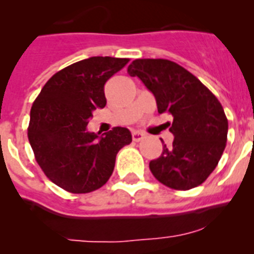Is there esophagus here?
<instances>
[{
  "mask_svg": "<svg viewBox=\"0 0 254 254\" xmlns=\"http://www.w3.org/2000/svg\"><path fill=\"white\" fill-rule=\"evenodd\" d=\"M143 137H145V134H143L142 132H140V131H133V132H132V138H133V141H136V142L141 141Z\"/></svg>",
  "mask_w": 254,
  "mask_h": 254,
  "instance_id": "1",
  "label": "esophagus"
}]
</instances>
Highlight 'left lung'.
I'll use <instances>...</instances> for the list:
<instances>
[{"instance_id":"1","label":"left lung","mask_w":254,"mask_h":254,"mask_svg":"<svg viewBox=\"0 0 254 254\" xmlns=\"http://www.w3.org/2000/svg\"><path fill=\"white\" fill-rule=\"evenodd\" d=\"M154 94L159 113H170L174 136L149 164L167 187L186 190L202 185L219 163L228 137V120L216 96L190 71L169 60H134L127 68Z\"/></svg>"}]
</instances>
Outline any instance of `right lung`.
Returning a JSON list of instances; mask_svg holds the SVG:
<instances>
[{
	"label": "right lung",
	"mask_w": 254,
	"mask_h": 254,
	"mask_svg": "<svg viewBox=\"0 0 254 254\" xmlns=\"http://www.w3.org/2000/svg\"><path fill=\"white\" fill-rule=\"evenodd\" d=\"M128 58L90 57L69 64L49 78L30 111L28 137L35 160L47 177L71 193H89L111 178L116 156L131 143L125 127L89 132L96 108H104L105 82Z\"/></svg>",
	"instance_id": "right-lung-1"
}]
</instances>
